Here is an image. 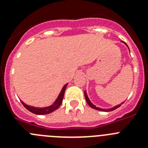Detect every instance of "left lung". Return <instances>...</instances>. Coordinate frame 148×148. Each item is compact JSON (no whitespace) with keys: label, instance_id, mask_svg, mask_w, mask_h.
Segmentation results:
<instances>
[{"label":"left lung","instance_id":"obj_1","mask_svg":"<svg viewBox=\"0 0 148 148\" xmlns=\"http://www.w3.org/2000/svg\"><path fill=\"white\" fill-rule=\"evenodd\" d=\"M124 43H125V42H124ZM126 45H127V44H126ZM84 96H85V99H86V101H87V104H89V106H90V107H91L92 108H93V109L98 110L105 111V112H109V111H112V110H114L117 109V108H119L120 106H121V104H119V105L116 106V107H114V108H110V109H101V108H97L96 106H95L94 104H92V103H91V101H90V99H89L88 97H87V93H86V92H84ZM121 104H123V103H121Z\"/></svg>","mask_w":148,"mask_h":148}]
</instances>
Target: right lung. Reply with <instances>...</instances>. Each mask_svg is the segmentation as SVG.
Wrapping results in <instances>:
<instances>
[{"label": "right lung", "instance_id": "add662e5", "mask_svg": "<svg viewBox=\"0 0 148 148\" xmlns=\"http://www.w3.org/2000/svg\"><path fill=\"white\" fill-rule=\"evenodd\" d=\"M66 86H67V84L64 86L62 90H61V92H60L58 97L57 98V99H56V101L54 102V104H52L51 106H49V107H47V108H34V107H31V106L27 105V104H24L22 101H21V103L23 104V105L24 106V108H27V109L29 111H30L31 113H35V114H37V115L48 114V113H52V112H53L54 110H57L60 107V105H61V103H62L63 98H64V92H65V90H66Z\"/></svg>", "mask_w": 148, "mask_h": 148}]
</instances>
